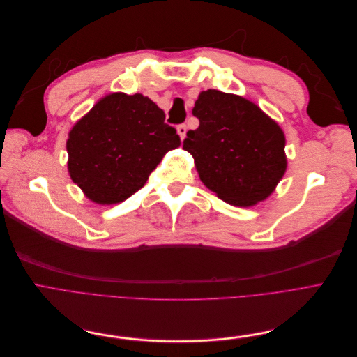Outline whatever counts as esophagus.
<instances>
[{"label": "esophagus", "instance_id": "esophagus-1", "mask_svg": "<svg viewBox=\"0 0 357 357\" xmlns=\"http://www.w3.org/2000/svg\"><path fill=\"white\" fill-rule=\"evenodd\" d=\"M185 132H188V128H185V125H184V123L177 126V133H178V137H180V139H181V141L185 138Z\"/></svg>", "mask_w": 357, "mask_h": 357}]
</instances>
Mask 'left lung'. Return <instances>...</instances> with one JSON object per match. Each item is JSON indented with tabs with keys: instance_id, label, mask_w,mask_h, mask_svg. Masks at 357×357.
Masks as SVG:
<instances>
[{
	"instance_id": "left-lung-1",
	"label": "left lung",
	"mask_w": 357,
	"mask_h": 357,
	"mask_svg": "<svg viewBox=\"0 0 357 357\" xmlns=\"http://www.w3.org/2000/svg\"><path fill=\"white\" fill-rule=\"evenodd\" d=\"M193 116L199 128L188 132L183 149L209 190L241 208L275 192L287 168L286 138L276 121L251 100L218 90L199 93Z\"/></svg>"
}]
</instances>
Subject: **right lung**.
<instances>
[{"instance_id": "obj_1", "label": "right lung", "mask_w": 357, "mask_h": 357, "mask_svg": "<svg viewBox=\"0 0 357 357\" xmlns=\"http://www.w3.org/2000/svg\"><path fill=\"white\" fill-rule=\"evenodd\" d=\"M164 112L142 94L110 93L68 133V173L97 205H116L144 188L168 151L180 146Z\"/></svg>"}]
</instances>
